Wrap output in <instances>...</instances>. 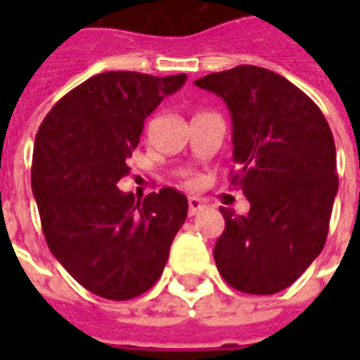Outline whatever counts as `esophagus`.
I'll list each match as a JSON object with an SVG mask.
<instances>
[{"label":"esophagus","instance_id":"esophagus-1","mask_svg":"<svg viewBox=\"0 0 360 360\" xmlns=\"http://www.w3.org/2000/svg\"><path fill=\"white\" fill-rule=\"evenodd\" d=\"M203 207H205V205H203L202 200H198V198H188V217L198 214Z\"/></svg>","mask_w":360,"mask_h":360}]
</instances>
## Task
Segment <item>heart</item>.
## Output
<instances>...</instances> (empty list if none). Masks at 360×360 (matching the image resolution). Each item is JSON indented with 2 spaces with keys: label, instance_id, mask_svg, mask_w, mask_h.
Wrapping results in <instances>:
<instances>
[{
  "label": "heart",
  "instance_id": "1",
  "mask_svg": "<svg viewBox=\"0 0 360 360\" xmlns=\"http://www.w3.org/2000/svg\"><path fill=\"white\" fill-rule=\"evenodd\" d=\"M186 183H192V179H191V177H186Z\"/></svg>",
  "mask_w": 360,
  "mask_h": 360
}]
</instances>
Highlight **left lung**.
Returning a JSON list of instances; mask_svg holds the SVG:
<instances>
[{
	"instance_id": "obj_1",
	"label": "left lung",
	"mask_w": 360,
	"mask_h": 360,
	"mask_svg": "<svg viewBox=\"0 0 360 360\" xmlns=\"http://www.w3.org/2000/svg\"><path fill=\"white\" fill-rule=\"evenodd\" d=\"M224 98L233 123L231 175L250 202L214 245L222 278L250 295L291 285L323 250L338 192L330 127L312 98L273 70L239 65L194 82Z\"/></svg>"
}]
</instances>
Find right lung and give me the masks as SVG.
<instances>
[{
  "instance_id": "1",
  "label": "right lung",
  "mask_w": 360,
  "mask_h": 360,
  "mask_svg": "<svg viewBox=\"0 0 360 360\" xmlns=\"http://www.w3.org/2000/svg\"><path fill=\"white\" fill-rule=\"evenodd\" d=\"M186 75L112 70L53 104L39 127L31 164L46 245L86 290L129 301L155 285L186 219L185 194L164 186L143 200L117 188L143 121Z\"/></svg>"
}]
</instances>
